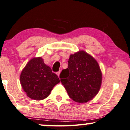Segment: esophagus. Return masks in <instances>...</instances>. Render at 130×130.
Listing matches in <instances>:
<instances>
[{
	"instance_id": "obj_1",
	"label": "esophagus",
	"mask_w": 130,
	"mask_h": 130,
	"mask_svg": "<svg viewBox=\"0 0 130 130\" xmlns=\"http://www.w3.org/2000/svg\"><path fill=\"white\" fill-rule=\"evenodd\" d=\"M60 71H58V72H57L56 73V74L58 75V77L59 76V74H60Z\"/></svg>"
}]
</instances>
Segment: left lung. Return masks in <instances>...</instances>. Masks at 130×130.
Returning <instances> with one entry per match:
<instances>
[{"mask_svg":"<svg viewBox=\"0 0 130 130\" xmlns=\"http://www.w3.org/2000/svg\"><path fill=\"white\" fill-rule=\"evenodd\" d=\"M68 62V68L62 71L60 78L69 96L80 103L91 100L101 85L102 74L97 62L80 51L71 55Z\"/></svg>","mask_w":130,"mask_h":130,"instance_id":"left-lung-1","label":"left lung"}]
</instances>
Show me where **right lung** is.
I'll use <instances>...</instances> for the list:
<instances>
[{
  "mask_svg": "<svg viewBox=\"0 0 130 130\" xmlns=\"http://www.w3.org/2000/svg\"><path fill=\"white\" fill-rule=\"evenodd\" d=\"M59 78L46 65L41 57L33 58L20 75V83L27 96L35 100L47 98Z\"/></svg>",
  "mask_w": 130,
  "mask_h": 130,
  "instance_id": "obj_1",
  "label": "right lung"
}]
</instances>
